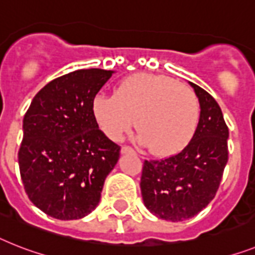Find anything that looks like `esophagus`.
I'll return each instance as SVG.
<instances>
[{"label": "esophagus", "mask_w": 255, "mask_h": 255, "mask_svg": "<svg viewBox=\"0 0 255 255\" xmlns=\"http://www.w3.org/2000/svg\"><path fill=\"white\" fill-rule=\"evenodd\" d=\"M132 152H134L132 148H130V147L128 146H124L123 148H121V153H123V155H126V153H132Z\"/></svg>", "instance_id": "34e87169"}]
</instances>
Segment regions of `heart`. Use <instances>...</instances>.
Instances as JSON below:
<instances>
[{
    "instance_id": "obj_1",
    "label": "heart",
    "mask_w": 255,
    "mask_h": 255,
    "mask_svg": "<svg viewBox=\"0 0 255 255\" xmlns=\"http://www.w3.org/2000/svg\"><path fill=\"white\" fill-rule=\"evenodd\" d=\"M95 123L107 138L120 140L131 129L156 156H172L188 146L199 120L197 95L165 75L139 73L121 81L113 96L98 94L91 102Z\"/></svg>"
}]
</instances>
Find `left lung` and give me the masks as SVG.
Here are the masks:
<instances>
[{
	"mask_svg": "<svg viewBox=\"0 0 255 255\" xmlns=\"http://www.w3.org/2000/svg\"><path fill=\"white\" fill-rule=\"evenodd\" d=\"M199 102L194 135L180 153L164 160H146L140 191L147 210L157 218L182 222L214 199L228 161V128L211 95L189 82Z\"/></svg>",
	"mask_w": 255,
	"mask_h": 255,
	"instance_id": "left-lung-1",
	"label": "left lung"
}]
</instances>
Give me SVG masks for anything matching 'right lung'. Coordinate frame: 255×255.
I'll return each mask as SVG.
<instances>
[{
    "label": "right lung",
    "instance_id": "right-lung-1",
    "mask_svg": "<svg viewBox=\"0 0 255 255\" xmlns=\"http://www.w3.org/2000/svg\"><path fill=\"white\" fill-rule=\"evenodd\" d=\"M113 73L83 69L57 78L35 95L24 115L20 177L29 201L52 218L91 214L119 161L120 147L91 113L92 99Z\"/></svg>",
    "mask_w": 255,
    "mask_h": 255
}]
</instances>
